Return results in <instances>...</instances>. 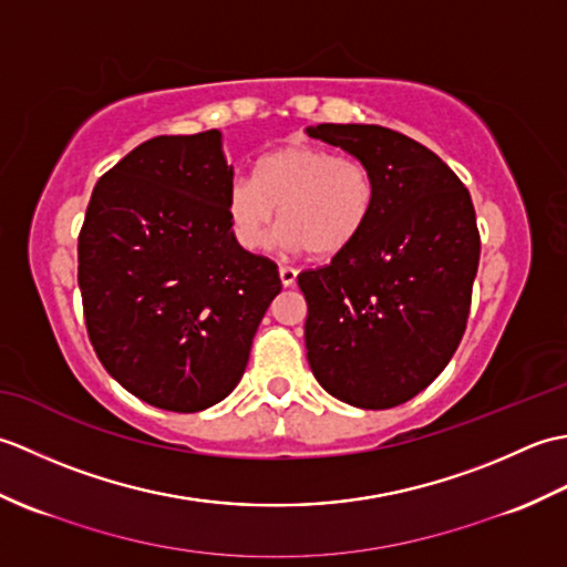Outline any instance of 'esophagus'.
<instances>
[{
	"label": "esophagus",
	"instance_id": "obj_1",
	"mask_svg": "<svg viewBox=\"0 0 567 567\" xmlns=\"http://www.w3.org/2000/svg\"><path fill=\"white\" fill-rule=\"evenodd\" d=\"M280 280L285 287H292L297 282V270L290 268V265H282L280 268Z\"/></svg>",
	"mask_w": 567,
	"mask_h": 567
}]
</instances>
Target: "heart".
<instances>
[{
	"instance_id": "obj_1",
	"label": "heart",
	"mask_w": 567,
	"mask_h": 567,
	"mask_svg": "<svg viewBox=\"0 0 567 567\" xmlns=\"http://www.w3.org/2000/svg\"><path fill=\"white\" fill-rule=\"evenodd\" d=\"M375 199V175L363 161L297 143L262 155L256 177H234L226 209L246 250L265 248L280 219L287 246L329 258L360 236Z\"/></svg>"
}]
</instances>
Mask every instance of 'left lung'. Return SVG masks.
<instances>
[{
	"mask_svg": "<svg viewBox=\"0 0 567 567\" xmlns=\"http://www.w3.org/2000/svg\"><path fill=\"white\" fill-rule=\"evenodd\" d=\"M307 134L363 161L378 185L353 244L297 277L311 372L346 404H404L465 333L480 262L473 199L436 153L392 128L319 124Z\"/></svg>",
	"mask_w": 567,
	"mask_h": 567,
	"instance_id": "8db88e82",
	"label": "left lung"
}]
</instances>
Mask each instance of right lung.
<instances>
[{
  "instance_id": "add662e5",
  "label": "right lung",
  "mask_w": 567,
  "mask_h": 567,
  "mask_svg": "<svg viewBox=\"0 0 567 567\" xmlns=\"http://www.w3.org/2000/svg\"><path fill=\"white\" fill-rule=\"evenodd\" d=\"M231 179L221 131L155 136L100 177L84 214L78 282L94 353L167 412L231 394L282 290L277 265L231 231Z\"/></svg>"
}]
</instances>
